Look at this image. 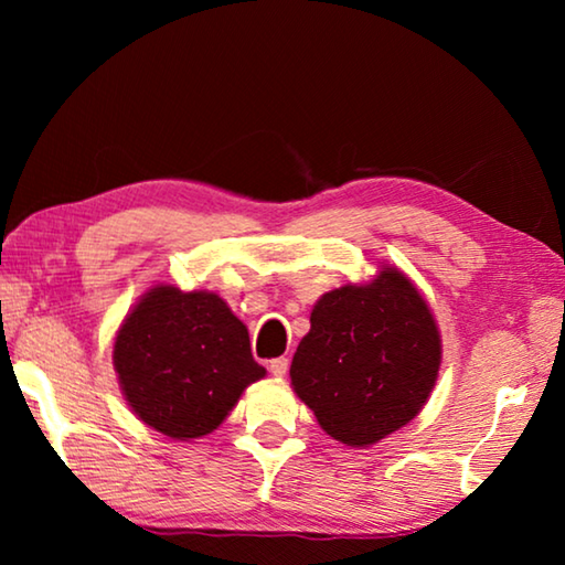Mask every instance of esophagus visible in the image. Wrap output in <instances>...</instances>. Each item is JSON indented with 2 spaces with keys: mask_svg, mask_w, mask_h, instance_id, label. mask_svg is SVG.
Listing matches in <instances>:
<instances>
[{
  "mask_svg": "<svg viewBox=\"0 0 565 565\" xmlns=\"http://www.w3.org/2000/svg\"><path fill=\"white\" fill-rule=\"evenodd\" d=\"M269 371H271V374H274L276 379H284L286 371H289V359H284V356L271 359V361H269Z\"/></svg>",
  "mask_w": 565,
  "mask_h": 565,
  "instance_id": "esophagus-1",
  "label": "esophagus"
}]
</instances>
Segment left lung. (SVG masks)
<instances>
[{
    "mask_svg": "<svg viewBox=\"0 0 565 565\" xmlns=\"http://www.w3.org/2000/svg\"><path fill=\"white\" fill-rule=\"evenodd\" d=\"M441 333L406 274L384 266L369 284L323 294L291 361V386L319 426L347 446L398 431L428 401Z\"/></svg>",
    "mask_w": 565,
    "mask_h": 565,
    "instance_id": "left-lung-1",
    "label": "left lung"
}]
</instances>
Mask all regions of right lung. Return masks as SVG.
<instances>
[{"instance_id":"obj_1","label":"right lung","mask_w":565,"mask_h":565,"mask_svg":"<svg viewBox=\"0 0 565 565\" xmlns=\"http://www.w3.org/2000/svg\"><path fill=\"white\" fill-rule=\"evenodd\" d=\"M114 369L134 414L179 441L212 434L266 374L224 299L177 286H154L127 313Z\"/></svg>"}]
</instances>
